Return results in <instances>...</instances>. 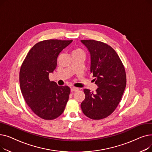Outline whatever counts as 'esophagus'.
<instances>
[{
    "label": "esophagus",
    "mask_w": 152,
    "mask_h": 152,
    "mask_svg": "<svg viewBox=\"0 0 152 152\" xmlns=\"http://www.w3.org/2000/svg\"><path fill=\"white\" fill-rule=\"evenodd\" d=\"M78 91V88H77V87H71V92H76V91Z\"/></svg>",
    "instance_id": "obj_1"
}]
</instances>
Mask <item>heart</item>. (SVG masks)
I'll use <instances>...</instances> for the list:
<instances>
[{
	"mask_svg": "<svg viewBox=\"0 0 152 152\" xmlns=\"http://www.w3.org/2000/svg\"><path fill=\"white\" fill-rule=\"evenodd\" d=\"M75 53H83L84 54V52L81 49H79V48H77V49H75V50H73V52H72L71 54H75Z\"/></svg>",
	"mask_w": 152,
	"mask_h": 152,
	"instance_id": "1",
	"label": "heart"
}]
</instances>
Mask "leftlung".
<instances>
[{"label":"left lung","instance_id":"left-lung-1","mask_svg":"<svg viewBox=\"0 0 152 152\" xmlns=\"http://www.w3.org/2000/svg\"><path fill=\"white\" fill-rule=\"evenodd\" d=\"M91 55V73L98 86L95 92L84 89L81 107L92 119L105 118L118 107L126 86L124 66L111 46L95 40H81Z\"/></svg>","mask_w":152,"mask_h":152}]
</instances>
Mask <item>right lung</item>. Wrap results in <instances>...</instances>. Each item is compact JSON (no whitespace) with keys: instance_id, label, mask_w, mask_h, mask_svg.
<instances>
[{"instance_id":"right-lung-1","label":"right lung","mask_w":152,"mask_h":152,"mask_svg":"<svg viewBox=\"0 0 152 152\" xmlns=\"http://www.w3.org/2000/svg\"><path fill=\"white\" fill-rule=\"evenodd\" d=\"M73 40H45L36 44L27 54L20 71V85L27 105L39 117L52 120L65 110L70 89L49 79L57 66L59 53Z\"/></svg>"}]
</instances>
